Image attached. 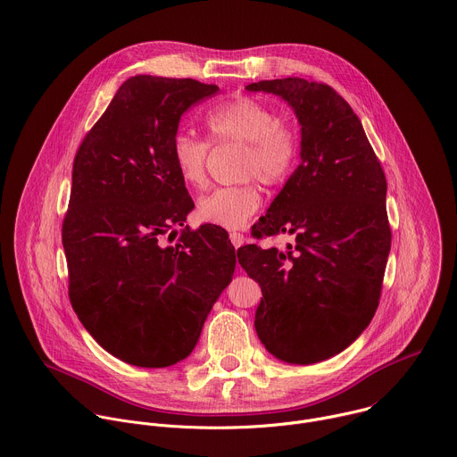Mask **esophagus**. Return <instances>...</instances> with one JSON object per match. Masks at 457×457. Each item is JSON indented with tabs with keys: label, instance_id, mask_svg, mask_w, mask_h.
Returning <instances> with one entry per match:
<instances>
[{
	"label": "esophagus",
	"instance_id": "34e87169",
	"mask_svg": "<svg viewBox=\"0 0 457 457\" xmlns=\"http://www.w3.org/2000/svg\"><path fill=\"white\" fill-rule=\"evenodd\" d=\"M228 237H230V241H232V245H234L236 248H239V246L245 243V239H246V237H245L243 234H239V232H230Z\"/></svg>",
	"mask_w": 457,
	"mask_h": 457
}]
</instances>
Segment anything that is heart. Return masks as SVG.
I'll use <instances>...</instances> for the list:
<instances>
[{"label": "heart", "mask_w": 457, "mask_h": 457, "mask_svg": "<svg viewBox=\"0 0 457 457\" xmlns=\"http://www.w3.org/2000/svg\"><path fill=\"white\" fill-rule=\"evenodd\" d=\"M216 144H245L241 178H259L266 186L285 181L295 167L299 138L292 126L279 122L271 106L253 97H236L214 106L205 119ZM172 163L186 186L202 187L207 179L209 144L191 133L178 131L170 140ZM261 193L253 181L218 187L196 205L200 221L223 228L243 227L259 209Z\"/></svg>", "instance_id": "heart-1"}]
</instances>
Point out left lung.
Segmentation results:
<instances>
[{"mask_svg":"<svg viewBox=\"0 0 457 457\" xmlns=\"http://www.w3.org/2000/svg\"><path fill=\"white\" fill-rule=\"evenodd\" d=\"M301 124V163L253 234H292L288 252L245 245L239 264L261 287L255 331L288 363L328 360L351 345L378 308L391 228L387 181L360 119L337 91L301 77L259 80Z\"/></svg>","mask_w":457,"mask_h":457,"instance_id":"obj_1","label":"left lung"}]
</instances>
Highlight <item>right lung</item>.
I'll use <instances>...</instances> for the list:
<instances>
[{
    "instance_id": "obj_1",
    "label": "right lung",
    "mask_w": 457,
    "mask_h": 457,
    "mask_svg": "<svg viewBox=\"0 0 457 457\" xmlns=\"http://www.w3.org/2000/svg\"><path fill=\"white\" fill-rule=\"evenodd\" d=\"M218 91L195 79L135 75L73 160L62 221L70 303L91 337L137 368L187 358L234 276L225 230L186 227L167 245L195 209L170 140L181 115Z\"/></svg>"
}]
</instances>
